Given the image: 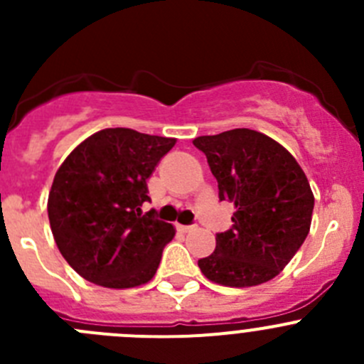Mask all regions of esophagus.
<instances>
[{"label": "esophagus", "instance_id": "esophagus-1", "mask_svg": "<svg viewBox=\"0 0 364 364\" xmlns=\"http://www.w3.org/2000/svg\"><path fill=\"white\" fill-rule=\"evenodd\" d=\"M178 230L182 231V233H189V231H195V230H197V228H195V226H182V224H180Z\"/></svg>", "mask_w": 364, "mask_h": 364}]
</instances>
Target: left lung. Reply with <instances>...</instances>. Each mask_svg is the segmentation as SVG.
<instances>
[{"instance_id": "8db88e82", "label": "left lung", "mask_w": 364, "mask_h": 364, "mask_svg": "<svg viewBox=\"0 0 364 364\" xmlns=\"http://www.w3.org/2000/svg\"><path fill=\"white\" fill-rule=\"evenodd\" d=\"M218 182V198L235 208L231 230L215 237L210 257L198 260L205 279L230 288L272 281L306 239L314 211L310 182L290 151L253 129L198 136Z\"/></svg>"}]
</instances>
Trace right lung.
Masks as SVG:
<instances>
[{
  "instance_id": "obj_1",
  "label": "right lung",
  "mask_w": 364,
  "mask_h": 364,
  "mask_svg": "<svg viewBox=\"0 0 364 364\" xmlns=\"http://www.w3.org/2000/svg\"><path fill=\"white\" fill-rule=\"evenodd\" d=\"M176 138L125 127L85 138L58 167L47 211L54 240L74 272L104 288L149 282L173 224L142 213L147 178Z\"/></svg>"
}]
</instances>
